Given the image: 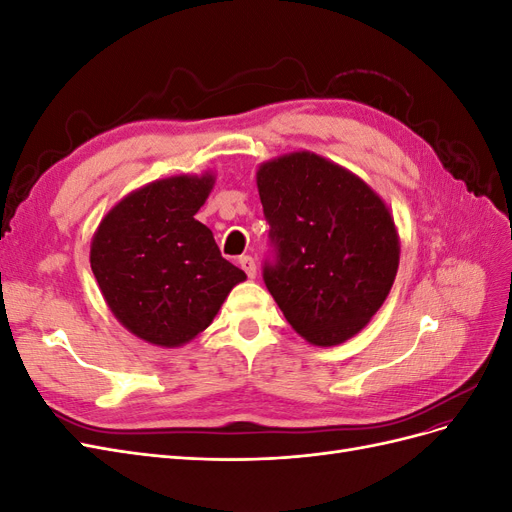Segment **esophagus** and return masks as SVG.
<instances>
[{"label":"esophagus","instance_id":"obj_1","mask_svg":"<svg viewBox=\"0 0 512 512\" xmlns=\"http://www.w3.org/2000/svg\"><path fill=\"white\" fill-rule=\"evenodd\" d=\"M239 265L247 273V277H250V280H254V277H256V262H254V258L252 256H241L239 258Z\"/></svg>","mask_w":512,"mask_h":512}]
</instances>
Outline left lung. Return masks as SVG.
<instances>
[{"mask_svg": "<svg viewBox=\"0 0 512 512\" xmlns=\"http://www.w3.org/2000/svg\"><path fill=\"white\" fill-rule=\"evenodd\" d=\"M256 185L277 252L262 273L275 303L309 344H344L393 288L391 209L359 175L312 151L262 162Z\"/></svg>", "mask_w": 512, "mask_h": 512, "instance_id": "obj_1", "label": "left lung"}]
</instances>
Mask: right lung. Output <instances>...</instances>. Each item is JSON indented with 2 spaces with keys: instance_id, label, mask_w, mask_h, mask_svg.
<instances>
[{
  "instance_id": "right-lung-1",
  "label": "right lung",
  "mask_w": 512,
  "mask_h": 512,
  "mask_svg": "<svg viewBox=\"0 0 512 512\" xmlns=\"http://www.w3.org/2000/svg\"><path fill=\"white\" fill-rule=\"evenodd\" d=\"M213 183L209 170L151 181L123 196L91 239V271L108 309L153 346L192 342L247 280L194 218Z\"/></svg>"
}]
</instances>
